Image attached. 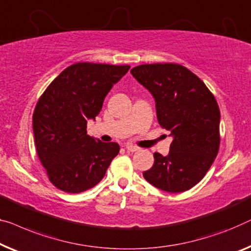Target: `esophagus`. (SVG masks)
I'll return each mask as SVG.
<instances>
[{"mask_svg": "<svg viewBox=\"0 0 251 251\" xmlns=\"http://www.w3.org/2000/svg\"><path fill=\"white\" fill-rule=\"evenodd\" d=\"M126 150L128 151H131V152H133V151H139V147L133 146V145H131V144H126Z\"/></svg>", "mask_w": 251, "mask_h": 251, "instance_id": "34e87169", "label": "esophagus"}]
</instances>
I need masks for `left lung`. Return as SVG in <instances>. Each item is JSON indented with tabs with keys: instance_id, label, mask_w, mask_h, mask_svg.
I'll list each match as a JSON object with an SVG mask.
<instances>
[{
	"instance_id": "1",
	"label": "left lung",
	"mask_w": 251,
	"mask_h": 251,
	"mask_svg": "<svg viewBox=\"0 0 251 251\" xmlns=\"http://www.w3.org/2000/svg\"><path fill=\"white\" fill-rule=\"evenodd\" d=\"M130 72L154 97L158 123L173 138L169 154L155 152L154 164L143 176L161 190H189L205 176L219 152L221 114L215 97L180 64H143Z\"/></svg>"
}]
</instances>
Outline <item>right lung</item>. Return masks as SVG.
<instances>
[{"mask_svg": "<svg viewBox=\"0 0 251 251\" xmlns=\"http://www.w3.org/2000/svg\"><path fill=\"white\" fill-rule=\"evenodd\" d=\"M130 69L129 65L75 63L47 87L32 115L35 145L50 182L60 190L79 194L103 179L119 154L117 143L87 134L103 101Z\"/></svg>", "mask_w": 251, "mask_h": 251, "instance_id": "add662e5", "label": "right lung"}]
</instances>
